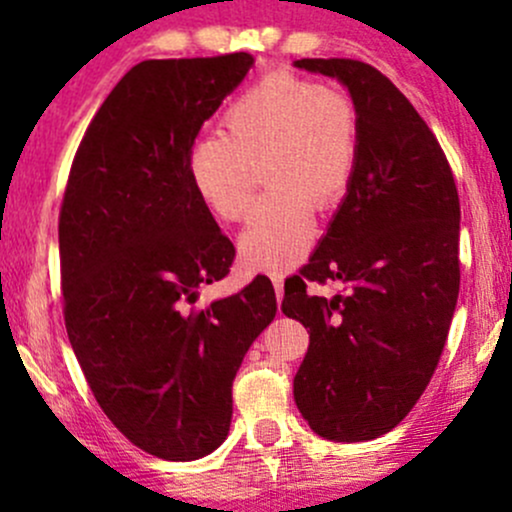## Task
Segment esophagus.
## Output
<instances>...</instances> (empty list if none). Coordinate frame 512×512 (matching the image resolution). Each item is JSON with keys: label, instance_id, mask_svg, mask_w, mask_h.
<instances>
[{"label": "esophagus", "instance_id": "1", "mask_svg": "<svg viewBox=\"0 0 512 512\" xmlns=\"http://www.w3.org/2000/svg\"><path fill=\"white\" fill-rule=\"evenodd\" d=\"M272 285H275V294H277V299H282V292H285V277L282 275H272Z\"/></svg>", "mask_w": 512, "mask_h": 512}]
</instances>
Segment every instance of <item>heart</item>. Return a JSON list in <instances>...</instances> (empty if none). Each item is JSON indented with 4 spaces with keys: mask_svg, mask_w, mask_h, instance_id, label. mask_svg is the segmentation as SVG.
Returning <instances> with one entry per match:
<instances>
[{
    "mask_svg": "<svg viewBox=\"0 0 512 512\" xmlns=\"http://www.w3.org/2000/svg\"><path fill=\"white\" fill-rule=\"evenodd\" d=\"M223 131L200 136L188 153V178L218 220L250 210L252 165L270 188L240 235L247 265L277 270L297 262L314 240V208L332 210L356 168V113L339 91L275 71L247 86L223 113Z\"/></svg>",
    "mask_w": 512,
    "mask_h": 512,
    "instance_id": "1",
    "label": "heart"
}]
</instances>
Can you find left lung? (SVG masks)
Wrapping results in <instances>:
<instances>
[{
    "label": "left lung",
    "instance_id": "obj_1",
    "mask_svg": "<svg viewBox=\"0 0 512 512\" xmlns=\"http://www.w3.org/2000/svg\"><path fill=\"white\" fill-rule=\"evenodd\" d=\"M294 66L337 79L359 131L347 195L285 289L282 312L309 329L294 401L317 436L371 441L414 409L441 359L461 285V205L436 136L381 71L354 59ZM307 279L350 292L312 298Z\"/></svg>",
    "mask_w": 512,
    "mask_h": 512
}]
</instances>
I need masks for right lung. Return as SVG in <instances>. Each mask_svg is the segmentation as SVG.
I'll use <instances>...</instances> for the list:
<instances>
[{"mask_svg": "<svg viewBox=\"0 0 512 512\" xmlns=\"http://www.w3.org/2000/svg\"><path fill=\"white\" fill-rule=\"evenodd\" d=\"M252 64L237 51L133 66L91 121L61 205L71 349L113 426L165 461L225 441L232 379L277 314L267 277L188 309L235 257L190 185L188 153Z\"/></svg>", "mask_w": 512, "mask_h": 512, "instance_id": "1", "label": "right lung"}]
</instances>
